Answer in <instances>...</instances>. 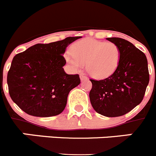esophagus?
I'll return each instance as SVG.
<instances>
[{
    "mask_svg": "<svg viewBox=\"0 0 156 156\" xmlns=\"http://www.w3.org/2000/svg\"><path fill=\"white\" fill-rule=\"evenodd\" d=\"M80 77L81 80H87V76L85 75L84 73H80Z\"/></svg>",
    "mask_w": 156,
    "mask_h": 156,
    "instance_id": "1",
    "label": "esophagus"
}]
</instances>
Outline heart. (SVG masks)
<instances>
[{
  "instance_id": "obj_1",
  "label": "heart",
  "mask_w": 156,
  "mask_h": 156,
  "mask_svg": "<svg viewBox=\"0 0 156 156\" xmlns=\"http://www.w3.org/2000/svg\"><path fill=\"white\" fill-rule=\"evenodd\" d=\"M72 53L66 55V60L75 71L86 64L87 71L95 79H105L113 73L119 66L120 50L112 42H104L88 38L75 43Z\"/></svg>"
}]
</instances>
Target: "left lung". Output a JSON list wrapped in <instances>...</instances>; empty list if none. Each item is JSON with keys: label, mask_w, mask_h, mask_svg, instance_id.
<instances>
[{"label": "left lung", "mask_w": 156, "mask_h": 156, "mask_svg": "<svg viewBox=\"0 0 156 156\" xmlns=\"http://www.w3.org/2000/svg\"><path fill=\"white\" fill-rule=\"evenodd\" d=\"M107 40L120 50L119 66L104 80L90 79V103L98 113L107 117L121 116L141 102L149 83L145 55L133 44L119 37Z\"/></svg>", "instance_id": "obj_1"}]
</instances>
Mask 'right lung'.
<instances>
[{
  "label": "right lung",
  "instance_id": "add662e5",
  "mask_svg": "<svg viewBox=\"0 0 156 156\" xmlns=\"http://www.w3.org/2000/svg\"><path fill=\"white\" fill-rule=\"evenodd\" d=\"M80 37L37 44L13 58L7 76L8 91L26 113L49 117L62 112L69 91L80 83L78 74L64 71L63 55L69 44Z\"/></svg>",
  "mask_w": 156,
  "mask_h": 156
}]
</instances>
